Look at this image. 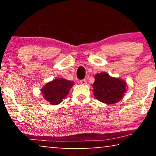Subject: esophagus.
I'll use <instances>...</instances> for the list:
<instances>
[{
	"label": "esophagus",
	"instance_id": "34e87169",
	"mask_svg": "<svg viewBox=\"0 0 156 156\" xmlns=\"http://www.w3.org/2000/svg\"><path fill=\"white\" fill-rule=\"evenodd\" d=\"M80 83L82 84H87V80H80Z\"/></svg>",
	"mask_w": 156,
	"mask_h": 156
}]
</instances>
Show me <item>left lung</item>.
<instances>
[{
  "label": "left lung",
  "instance_id": "1",
  "mask_svg": "<svg viewBox=\"0 0 156 156\" xmlns=\"http://www.w3.org/2000/svg\"><path fill=\"white\" fill-rule=\"evenodd\" d=\"M95 82L93 84L94 92L96 99L108 104L116 103L123 97L126 91V83L117 78H113L107 73L96 74Z\"/></svg>",
  "mask_w": 156,
  "mask_h": 156
}]
</instances>
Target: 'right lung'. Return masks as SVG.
I'll list each match as a JSON object with an SVG mask.
<instances>
[{"label": "right lung", "instance_id": "add662e5", "mask_svg": "<svg viewBox=\"0 0 156 156\" xmlns=\"http://www.w3.org/2000/svg\"><path fill=\"white\" fill-rule=\"evenodd\" d=\"M73 84L71 81L56 79L44 85L41 91L45 100L52 105H56L62 101Z\"/></svg>", "mask_w": 156, "mask_h": 156}]
</instances>
